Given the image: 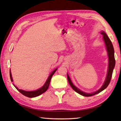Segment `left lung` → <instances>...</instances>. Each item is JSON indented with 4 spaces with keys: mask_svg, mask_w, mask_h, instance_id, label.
<instances>
[{
    "mask_svg": "<svg viewBox=\"0 0 121 121\" xmlns=\"http://www.w3.org/2000/svg\"><path fill=\"white\" fill-rule=\"evenodd\" d=\"M100 34L103 35V39L104 42V43L106 45V50L107 53H108V58H109V65H108V72H107L106 79L105 80L104 84L103 86L100 88V89H99L98 91H96L95 92H93L92 93H86L84 92H82V91L80 90L78 88H77L76 86L73 84V83H72L71 79L70 78L69 76L67 74V79L70 85L71 86V87L72 88L74 91H76V92L79 93V94L81 95L82 96H85V97H89V96H92L93 95H95L97 94H98L101 91H103L104 89L108 86V85L109 84L110 82L112 73H113V70L114 68L115 64V60L114 58V48L113 47V44H112L111 40L109 38L108 36L107 35V34L104 33V31H101Z\"/></svg>",
    "mask_w": 121,
    "mask_h": 121,
    "instance_id": "obj_1",
    "label": "left lung"
}]
</instances>
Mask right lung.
Here are the masks:
<instances>
[{
    "mask_svg": "<svg viewBox=\"0 0 121 121\" xmlns=\"http://www.w3.org/2000/svg\"><path fill=\"white\" fill-rule=\"evenodd\" d=\"M57 68H56L55 70H54L51 72V73H50V76L48 77V78L47 79L46 82H45V84L43 85L42 87H41V88H40L39 89L36 90V91H24L22 90H21L19 89V88H18V87H17L16 86H15V85L14 84H13V85L14 86V87L17 88V89L19 91V92L21 93L24 96H26V97H28L29 98H33V97H37V96H39L40 95L42 94L43 93H44L45 92H46L47 90L48 89V88H49V85H50V83L51 81V79L52 78V77L53 76V75L54 74V73H55V71L57 70ZM10 79H11V81L12 82H13V79H12V74L11 73V70L10 69Z\"/></svg>",
    "mask_w": 121,
    "mask_h": 121,
    "instance_id": "add662e5",
    "label": "right lung"
}]
</instances>
